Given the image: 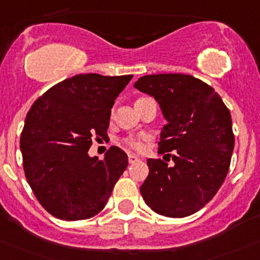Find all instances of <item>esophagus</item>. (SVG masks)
Here are the masks:
<instances>
[{"mask_svg":"<svg viewBox=\"0 0 260 260\" xmlns=\"http://www.w3.org/2000/svg\"><path fill=\"white\" fill-rule=\"evenodd\" d=\"M139 159L140 158L138 157L137 154H128V162L130 163H135V162H138Z\"/></svg>","mask_w":260,"mask_h":260,"instance_id":"obj_1","label":"esophagus"}]
</instances>
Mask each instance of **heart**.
Here are the masks:
<instances>
[{
    "instance_id": "1",
    "label": "heart",
    "mask_w": 260,
    "mask_h": 260,
    "mask_svg": "<svg viewBox=\"0 0 260 260\" xmlns=\"http://www.w3.org/2000/svg\"><path fill=\"white\" fill-rule=\"evenodd\" d=\"M125 143L128 147L135 150H142L144 148V142L142 139H139V138H127L125 140Z\"/></svg>"
}]
</instances>
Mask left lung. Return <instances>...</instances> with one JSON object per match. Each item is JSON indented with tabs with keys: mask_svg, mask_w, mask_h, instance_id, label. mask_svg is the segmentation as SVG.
Instances as JSON below:
<instances>
[{
	"mask_svg": "<svg viewBox=\"0 0 260 260\" xmlns=\"http://www.w3.org/2000/svg\"><path fill=\"white\" fill-rule=\"evenodd\" d=\"M154 97L165 116L158 153L172 152L174 166L147 160L149 175L140 186L155 213L172 218L194 214L223 184L235 137L229 108L211 85L185 74L145 75L134 84Z\"/></svg>",
	"mask_w": 260,
	"mask_h": 260,
	"instance_id": "8db88e82",
	"label": "left lung"
}]
</instances>
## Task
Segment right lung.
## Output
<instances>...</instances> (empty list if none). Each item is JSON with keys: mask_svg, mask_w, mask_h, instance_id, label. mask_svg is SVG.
<instances>
[{"mask_svg": "<svg viewBox=\"0 0 260 260\" xmlns=\"http://www.w3.org/2000/svg\"><path fill=\"white\" fill-rule=\"evenodd\" d=\"M132 78L79 74L49 88L29 110L20 137L24 172L56 218L80 221L100 213L127 167L121 148L111 147L105 159L88 150L93 138L107 137L111 108Z\"/></svg>", "mask_w": 260, "mask_h": 260, "instance_id": "add662e5", "label": "right lung"}]
</instances>
